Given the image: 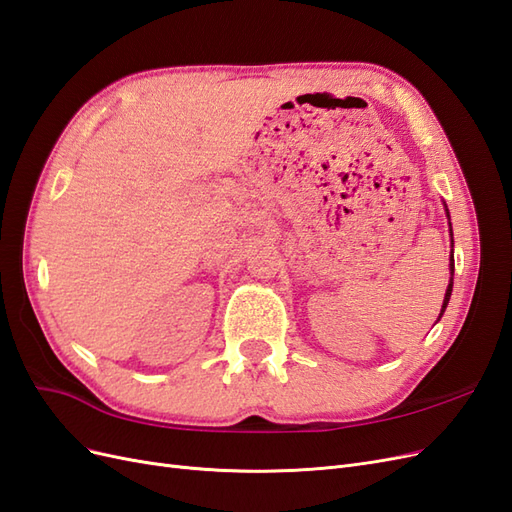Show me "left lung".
<instances>
[{
	"instance_id": "obj_1",
	"label": "left lung",
	"mask_w": 512,
	"mask_h": 512,
	"mask_svg": "<svg viewBox=\"0 0 512 512\" xmlns=\"http://www.w3.org/2000/svg\"><path fill=\"white\" fill-rule=\"evenodd\" d=\"M444 207H446V203H444ZM446 218H448V226H451V215H448V209H446ZM451 245H453V228H451ZM451 260H453V252H451ZM453 273H455V262H451V284H448V288H446L444 303H442V312H440L438 320L444 316V309H446L448 301H451V292H453Z\"/></svg>"
}]
</instances>
